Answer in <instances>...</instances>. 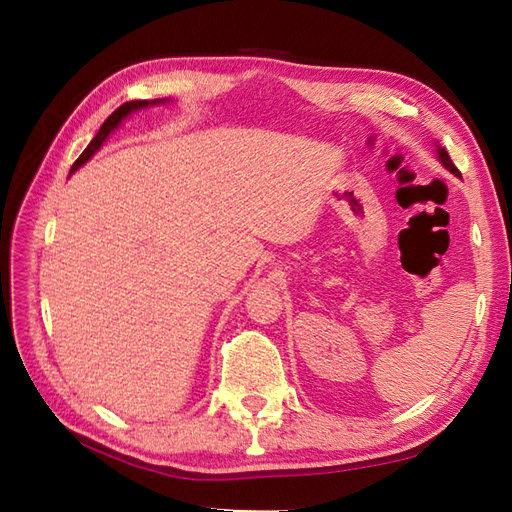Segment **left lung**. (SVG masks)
Instances as JSON below:
<instances>
[{"label": "left lung", "instance_id": "8db88e82", "mask_svg": "<svg viewBox=\"0 0 512 512\" xmlns=\"http://www.w3.org/2000/svg\"><path fill=\"white\" fill-rule=\"evenodd\" d=\"M438 158H440V162L448 168V170H451V173L453 175H459V170H457V166L453 164V160H451V156H448V151L446 149H442V147H438Z\"/></svg>", "mask_w": 512, "mask_h": 512}]
</instances>
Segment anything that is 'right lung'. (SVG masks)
<instances>
[{"label":"right lung","instance_id":"obj_1","mask_svg":"<svg viewBox=\"0 0 512 512\" xmlns=\"http://www.w3.org/2000/svg\"><path fill=\"white\" fill-rule=\"evenodd\" d=\"M156 102H162V100H151V102H149V100H132V102L121 104V106L117 108V111H113L111 115L106 117V121L102 123V128H100V130H98V134L94 136V141H91V143L87 145V149L81 153L79 160H76V162L72 164V170H70V173H74L76 168L83 166L91 156H94V153L100 149V145L106 141V136L111 134V132L119 126V123H121L123 119H126L132 111H138V108H145V106H149V104H156Z\"/></svg>","mask_w":512,"mask_h":512}]
</instances>
